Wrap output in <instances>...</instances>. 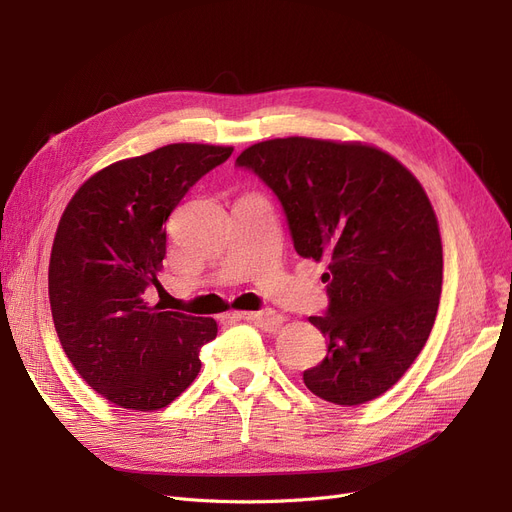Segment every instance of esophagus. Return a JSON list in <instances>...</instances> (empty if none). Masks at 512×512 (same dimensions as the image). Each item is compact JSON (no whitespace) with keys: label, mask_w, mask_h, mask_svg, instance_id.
<instances>
[{"label":"esophagus","mask_w":512,"mask_h":512,"mask_svg":"<svg viewBox=\"0 0 512 512\" xmlns=\"http://www.w3.org/2000/svg\"><path fill=\"white\" fill-rule=\"evenodd\" d=\"M234 320H251L257 327L266 331H276L282 325V316L270 312V310H257V312H234Z\"/></svg>","instance_id":"34e87169"}]
</instances>
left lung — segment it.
<instances>
[{
	"mask_svg": "<svg viewBox=\"0 0 512 512\" xmlns=\"http://www.w3.org/2000/svg\"><path fill=\"white\" fill-rule=\"evenodd\" d=\"M285 211L295 251L327 259L329 306L310 323L327 356L304 382L335 405H363L401 380L439 310L443 246L420 181L386 151L306 137L272 139L236 158Z\"/></svg>",
	"mask_w": 512,
	"mask_h": 512,
	"instance_id": "obj_1",
	"label": "left lung"
}]
</instances>
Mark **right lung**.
I'll return each instance as SVG.
<instances>
[{
	"mask_svg": "<svg viewBox=\"0 0 512 512\" xmlns=\"http://www.w3.org/2000/svg\"><path fill=\"white\" fill-rule=\"evenodd\" d=\"M232 147L175 143L111 164L67 204L56 230L48 295L56 335L84 382L113 405L156 411L200 373L213 318L149 306L160 287L166 221Z\"/></svg>",
	"mask_w": 512,
	"mask_h": 512,
	"instance_id": "1",
	"label": "right lung"
}]
</instances>
